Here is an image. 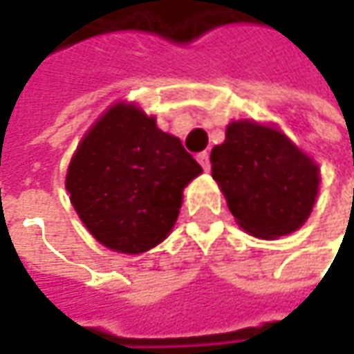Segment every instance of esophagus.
I'll list each match as a JSON object with an SVG mask.
<instances>
[{
  "instance_id": "obj_1",
  "label": "esophagus",
  "mask_w": 354,
  "mask_h": 354,
  "mask_svg": "<svg viewBox=\"0 0 354 354\" xmlns=\"http://www.w3.org/2000/svg\"><path fill=\"white\" fill-rule=\"evenodd\" d=\"M197 161L201 163V167L205 171H211V153L209 151H203V153H198Z\"/></svg>"
}]
</instances>
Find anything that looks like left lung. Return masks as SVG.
<instances>
[{"label":"left lung","instance_id":"8db88e82","mask_svg":"<svg viewBox=\"0 0 354 354\" xmlns=\"http://www.w3.org/2000/svg\"><path fill=\"white\" fill-rule=\"evenodd\" d=\"M212 179L238 226L250 236L276 240L306 225L319 193L315 159L272 124L234 120L211 151Z\"/></svg>","mask_w":354,"mask_h":354}]
</instances>
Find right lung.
<instances>
[{
  "label": "right lung",
  "instance_id": "right-lung-1",
  "mask_svg": "<svg viewBox=\"0 0 354 354\" xmlns=\"http://www.w3.org/2000/svg\"><path fill=\"white\" fill-rule=\"evenodd\" d=\"M203 173L179 138L138 104H112L71 157L64 187L78 218L102 246L142 254L169 236L183 189Z\"/></svg>",
  "mask_w": 354,
  "mask_h": 354
}]
</instances>
